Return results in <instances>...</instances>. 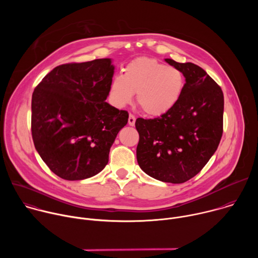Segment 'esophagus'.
Listing matches in <instances>:
<instances>
[{
	"label": "esophagus",
	"instance_id": "34e87169",
	"mask_svg": "<svg viewBox=\"0 0 258 258\" xmlns=\"http://www.w3.org/2000/svg\"><path fill=\"white\" fill-rule=\"evenodd\" d=\"M135 122H136V117H135V115L130 113V115H128V124L132 125V126H134V125H135Z\"/></svg>",
	"mask_w": 258,
	"mask_h": 258
}]
</instances>
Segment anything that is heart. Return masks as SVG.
Wrapping results in <instances>:
<instances>
[{
	"mask_svg": "<svg viewBox=\"0 0 258 258\" xmlns=\"http://www.w3.org/2000/svg\"><path fill=\"white\" fill-rule=\"evenodd\" d=\"M183 90L185 77L178 68L142 57L123 68V76L112 80L109 97L115 107L123 108L137 94V103L147 115L160 116L177 104Z\"/></svg>",
	"mask_w": 258,
	"mask_h": 258,
	"instance_id": "b5f03b06",
	"label": "heart"
}]
</instances>
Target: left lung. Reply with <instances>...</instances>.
<instances>
[{
    "label": "left lung",
    "instance_id": "8db88e82",
    "mask_svg": "<svg viewBox=\"0 0 258 258\" xmlns=\"http://www.w3.org/2000/svg\"><path fill=\"white\" fill-rule=\"evenodd\" d=\"M165 61L182 72L185 90L165 114L137 118V160L148 175L181 183L200 172L217 149L223 136L224 94L198 65Z\"/></svg>",
    "mask_w": 258,
    "mask_h": 258
}]
</instances>
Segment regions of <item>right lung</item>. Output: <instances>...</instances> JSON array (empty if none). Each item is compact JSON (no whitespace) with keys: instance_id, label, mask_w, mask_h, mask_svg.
<instances>
[{"instance_id":"1","label":"right lung","mask_w":258,"mask_h":258,"mask_svg":"<svg viewBox=\"0 0 258 258\" xmlns=\"http://www.w3.org/2000/svg\"><path fill=\"white\" fill-rule=\"evenodd\" d=\"M114 73L111 59L55 67L31 99V135L48 167L67 180L89 178L108 163L128 113L105 102Z\"/></svg>"}]
</instances>
